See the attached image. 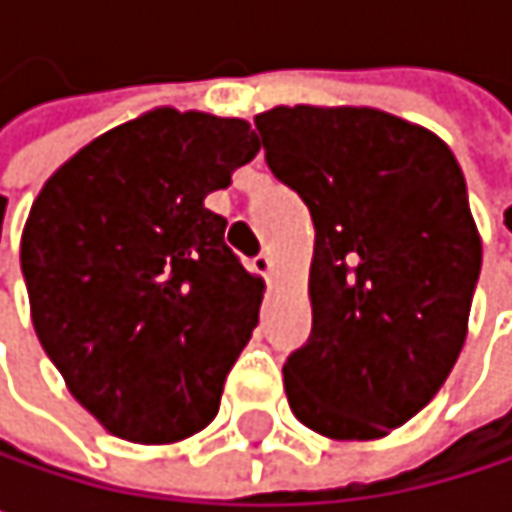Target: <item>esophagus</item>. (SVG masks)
I'll return each mask as SVG.
<instances>
[{"instance_id": "esophagus-1", "label": "esophagus", "mask_w": 512, "mask_h": 512, "mask_svg": "<svg viewBox=\"0 0 512 512\" xmlns=\"http://www.w3.org/2000/svg\"><path fill=\"white\" fill-rule=\"evenodd\" d=\"M252 269L269 278V275H272V269H275V263H272V257L263 252V255H257L255 260H252Z\"/></svg>"}]
</instances>
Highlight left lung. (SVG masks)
I'll return each instance as SVG.
<instances>
[{
    "mask_svg": "<svg viewBox=\"0 0 512 512\" xmlns=\"http://www.w3.org/2000/svg\"><path fill=\"white\" fill-rule=\"evenodd\" d=\"M255 127L314 222L311 338L284 364L287 403L326 439H382L436 397L468 335L483 246L460 162L370 106H275Z\"/></svg>",
    "mask_w": 512,
    "mask_h": 512,
    "instance_id": "1",
    "label": "left lung"
}]
</instances>
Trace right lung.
Returning a JSON list of instances; mask_svg holds the SVG:
<instances>
[{"instance_id":"obj_1","label":"right lung","mask_w":512,"mask_h":512,"mask_svg":"<svg viewBox=\"0 0 512 512\" xmlns=\"http://www.w3.org/2000/svg\"><path fill=\"white\" fill-rule=\"evenodd\" d=\"M243 118L151 109L61 162L20 240L32 326L67 391L118 439L174 445L219 412L263 278L204 198L255 159Z\"/></svg>"}]
</instances>
